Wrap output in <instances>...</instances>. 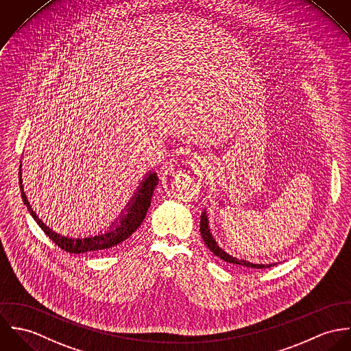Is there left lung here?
<instances>
[{
    "label": "left lung",
    "instance_id": "left-lung-1",
    "mask_svg": "<svg viewBox=\"0 0 351 351\" xmlns=\"http://www.w3.org/2000/svg\"><path fill=\"white\" fill-rule=\"evenodd\" d=\"M200 234L203 237L204 243L207 245V247L215 254L218 256L221 260L229 263V264H237V265H242V267H247V268H254V269H264V268H271L273 265H276L277 263H272V264H257V263H250L247 260L243 258H238L233 254H229L225 249H222L218 242L215 241V238L213 237V234L210 232V226H208V215L204 210V213L200 217Z\"/></svg>",
    "mask_w": 351,
    "mask_h": 351
}]
</instances>
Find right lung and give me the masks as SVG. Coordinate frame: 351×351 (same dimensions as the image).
<instances>
[{
  "label": "right lung",
  "instance_id": "1",
  "mask_svg": "<svg viewBox=\"0 0 351 351\" xmlns=\"http://www.w3.org/2000/svg\"><path fill=\"white\" fill-rule=\"evenodd\" d=\"M157 182H158V178L155 171H149L148 173H145L136 193L130 197V200L128 202L125 208L121 211L117 219L112 223V226L108 228V230L105 232L99 230L98 233L90 234V235L79 234L78 237H70V235H63L52 230L49 226H47L43 222V219H40L39 215L36 214V211H34L31 203L27 199V195L24 193L21 172H20L21 197L28 211L31 213L32 218L36 221L41 230L47 234V237H49L58 246H60V249L69 253H77V254L102 252V250L114 247L118 243L123 242L134 233L141 226L147 215V211L151 206L152 195L156 189Z\"/></svg>",
  "mask_w": 351,
  "mask_h": 351
}]
</instances>
